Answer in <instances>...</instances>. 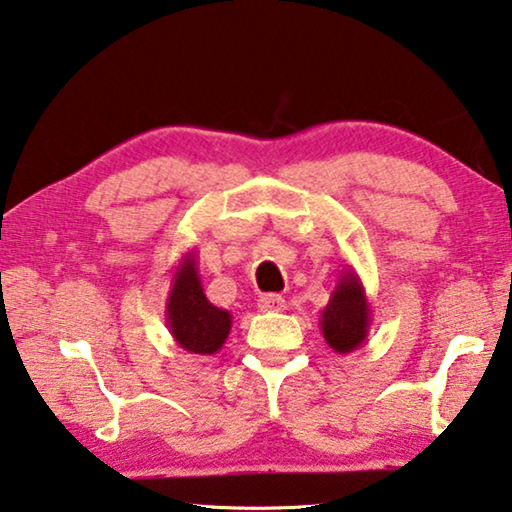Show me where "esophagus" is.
Wrapping results in <instances>:
<instances>
[{"mask_svg":"<svg viewBox=\"0 0 512 512\" xmlns=\"http://www.w3.org/2000/svg\"><path fill=\"white\" fill-rule=\"evenodd\" d=\"M257 307L262 312H285L287 310V300L282 296H275V294H266L259 298Z\"/></svg>","mask_w":512,"mask_h":512,"instance_id":"obj_1","label":"esophagus"}]
</instances>
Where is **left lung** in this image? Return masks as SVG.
<instances>
[{
	"mask_svg": "<svg viewBox=\"0 0 512 512\" xmlns=\"http://www.w3.org/2000/svg\"><path fill=\"white\" fill-rule=\"evenodd\" d=\"M321 332L326 344L339 355L353 353L367 342L371 326V307L367 291L351 266L339 275L328 305L321 310Z\"/></svg>",
	"mask_w": 512,
	"mask_h": 512,
	"instance_id": "obj_1",
	"label": "left lung"
}]
</instances>
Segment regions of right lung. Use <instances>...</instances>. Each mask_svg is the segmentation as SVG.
I'll return each instance as SVG.
<instances>
[{"instance_id": "1", "label": "right lung", "mask_w": 512, "mask_h": 512, "mask_svg": "<svg viewBox=\"0 0 512 512\" xmlns=\"http://www.w3.org/2000/svg\"><path fill=\"white\" fill-rule=\"evenodd\" d=\"M196 259V250H189L177 264L166 300V323L182 351L214 355L230 335L232 314L207 300Z\"/></svg>"}]
</instances>
